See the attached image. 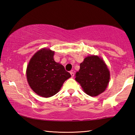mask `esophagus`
<instances>
[{
	"mask_svg": "<svg viewBox=\"0 0 135 135\" xmlns=\"http://www.w3.org/2000/svg\"><path fill=\"white\" fill-rule=\"evenodd\" d=\"M70 74H71V77H74V73H73V71H71L70 72Z\"/></svg>",
	"mask_w": 135,
	"mask_h": 135,
	"instance_id": "esophagus-1",
	"label": "esophagus"
}]
</instances>
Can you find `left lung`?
Returning <instances> with one entry per match:
<instances>
[{"label":"left lung","instance_id":"left-lung-1","mask_svg":"<svg viewBox=\"0 0 135 135\" xmlns=\"http://www.w3.org/2000/svg\"><path fill=\"white\" fill-rule=\"evenodd\" d=\"M75 79L87 95L97 97L106 90L110 72L103 59L92 55L86 57L80 64Z\"/></svg>","mask_w":135,"mask_h":135}]
</instances>
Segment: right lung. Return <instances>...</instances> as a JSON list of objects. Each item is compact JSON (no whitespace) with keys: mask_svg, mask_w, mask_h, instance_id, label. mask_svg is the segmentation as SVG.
I'll return each instance as SVG.
<instances>
[{"mask_svg":"<svg viewBox=\"0 0 135 135\" xmlns=\"http://www.w3.org/2000/svg\"><path fill=\"white\" fill-rule=\"evenodd\" d=\"M55 52L42 48L31 57L26 70L27 80L31 89L43 98L56 94L64 81L71 77L64 67L56 62Z\"/></svg>","mask_w":135,"mask_h":135,"instance_id":"1","label":"right lung"}]
</instances>
